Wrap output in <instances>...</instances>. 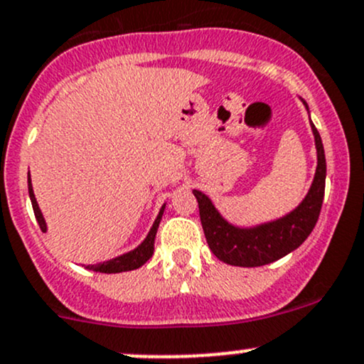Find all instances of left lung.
<instances>
[{
  "label": "left lung",
  "mask_w": 364,
  "mask_h": 364,
  "mask_svg": "<svg viewBox=\"0 0 364 364\" xmlns=\"http://www.w3.org/2000/svg\"><path fill=\"white\" fill-rule=\"evenodd\" d=\"M304 105L307 106V102L304 101ZM312 132L317 150V169L312 186L304 202L281 220L255 228L233 227L221 218L208 195L193 190L198 202L205 240L216 258L235 267H262L296 250L311 235L319 218L321 205H323L324 181H326V159H324L323 141L314 124Z\"/></svg>",
  "instance_id": "1"
}]
</instances>
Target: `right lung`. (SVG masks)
<instances>
[{"mask_svg": "<svg viewBox=\"0 0 364 364\" xmlns=\"http://www.w3.org/2000/svg\"><path fill=\"white\" fill-rule=\"evenodd\" d=\"M28 188H29L31 204H33V211H34V216H36L38 225H40L41 232H47V223H45L43 214H41L40 208H38L36 198H34L33 186H31V178H28ZM164 209H166V205H162V209H160L159 216H156V220H155V223H153L150 233H148L146 239L141 242V246H137L136 250L131 252H125V255L118 256V258L109 259V262L97 263V265H87L85 269L94 270V272H101V274H118V272H129V270H136V269H139L141 265H144V263L151 258L153 251H155V235H156V230H159L160 220H162Z\"/></svg>", "mask_w": 364, "mask_h": 364, "instance_id": "right-lung-1", "label": "right lung"}]
</instances>
